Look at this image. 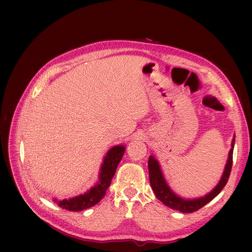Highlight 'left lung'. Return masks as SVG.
<instances>
[{
  "label": "left lung",
  "mask_w": 252,
  "mask_h": 252,
  "mask_svg": "<svg viewBox=\"0 0 252 252\" xmlns=\"http://www.w3.org/2000/svg\"><path fill=\"white\" fill-rule=\"evenodd\" d=\"M234 140H232L231 149L229 152V157H228V161L225 167V171L223 173V177L220 179L218 186L209 192L207 195L204 197H200V199L194 200H183L177 194H174L168 185L166 184V182L163 178V174L161 169H159V165L157 162V159L154 157H149L148 158V170H149V181L150 185L154 192L156 193V196L167 207H169L173 210H178L183 213H191L200 208L204 207L206 204H208L210 201H212L215 197L222 191V189L227 184L228 179L232 168V156H233V147H234Z\"/></svg>",
  "instance_id": "obj_1"
}]
</instances>
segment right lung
<instances>
[{
  "label": "right lung",
  "instance_id": "1",
  "mask_svg": "<svg viewBox=\"0 0 252 252\" xmlns=\"http://www.w3.org/2000/svg\"><path fill=\"white\" fill-rule=\"evenodd\" d=\"M124 152V146H116L108 151L107 156L104 158V164L101 168L100 182H98L97 185L91 188L88 192L72 197V199L69 200H55V202H57L60 207L69 211H81L93 207V206L97 204L106 194V190L108 189L110 185L111 180L117 171L118 165Z\"/></svg>",
  "mask_w": 252,
  "mask_h": 252
}]
</instances>
